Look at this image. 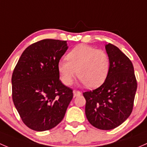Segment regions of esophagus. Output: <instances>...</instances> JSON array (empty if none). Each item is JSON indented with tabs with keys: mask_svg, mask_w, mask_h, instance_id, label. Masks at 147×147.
<instances>
[{
	"mask_svg": "<svg viewBox=\"0 0 147 147\" xmlns=\"http://www.w3.org/2000/svg\"><path fill=\"white\" fill-rule=\"evenodd\" d=\"M73 93H74V97L81 96V92L78 91V90H74V91H73Z\"/></svg>",
	"mask_w": 147,
	"mask_h": 147,
	"instance_id": "esophagus-1",
	"label": "esophagus"
}]
</instances>
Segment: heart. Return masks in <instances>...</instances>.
<instances>
[{
  "instance_id": "1",
  "label": "heart",
  "mask_w": 147,
  "mask_h": 147,
  "mask_svg": "<svg viewBox=\"0 0 147 147\" xmlns=\"http://www.w3.org/2000/svg\"><path fill=\"white\" fill-rule=\"evenodd\" d=\"M67 61L58 64L61 81L66 86L73 83L76 76L88 88L99 87L107 78L110 71V59L107 53L93 47L80 45L66 56Z\"/></svg>"
}]
</instances>
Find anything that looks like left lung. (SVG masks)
<instances>
[{
	"mask_svg": "<svg viewBox=\"0 0 147 147\" xmlns=\"http://www.w3.org/2000/svg\"><path fill=\"white\" fill-rule=\"evenodd\" d=\"M110 71L99 88L83 93L88 122L102 130L113 129L129 117L134 105L137 83L130 59L112 44L105 45Z\"/></svg>",
	"mask_w": 147,
	"mask_h": 147,
	"instance_id": "8db88e82",
	"label": "left lung"
}]
</instances>
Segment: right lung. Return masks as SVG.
<instances>
[{
    "label": "right lung",
    "instance_id": "1",
    "mask_svg": "<svg viewBox=\"0 0 147 147\" xmlns=\"http://www.w3.org/2000/svg\"><path fill=\"white\" fill-rule=\"evenodd\" d=\"M66 41L46 39L25 49L12 76L14 105L26 126L37 131L57 126L73 98V90L59 80L58 64Z\"/></svg>",
    "mask_w": 147,
    "mask_h": 147
}]
</instances>
